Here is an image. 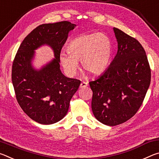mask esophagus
<instances>
[{
    "instance_id": "1",
    "label": "esophagus",
    "mask_w": 159,
    "mask_h": 159,
    "mask_svg": "<svg viewBox=\"0 0 159 159\" xmlns=\"http://www.w3.org/2000/svg\"><path fill=\"white\" fill-rule=\"evenodd\" d=\"M88 82H85V81H83L81 83H80V88H85V87H87L88 86Z\"/></svg>"
}]
</instances>
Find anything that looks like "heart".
I'll list each match as a JSON object with an SVG mask.
<instances>
[{
  "label": "heart",
  "instance_id": "1",
  "mask_svg": "<svg viewBox=\"0 0 159 159\" xmlns=\"http://www.w3.org/2000/svg\"><path fill=\"white\" fill-rule=\"evenodd\" d=\"M67 54L60 55V62L69 74H74L78 61H81L83 69L93 75L106 71L113 52L110 38L102 33L83 34L75 38L66 46Z\"/></svg>",
  "mask_w": 159,
  "mask_h": 159
}]
</instances>
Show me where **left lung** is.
<instances>
[{"label":"left lung","instance_id":"left-lung-1","mask_svg":"<svg viewBox=\"0 0 159 159\" xmlns=\"http://www.w3.org/2000/svg\"><path fill=\"white\" fill-rule=\"evenodd\" d=\"M114 31L116 55L106 71L89 83L93 114L109 126L121 124L136 114L151 82L149 64L142 45L120 29L114 27Z\"/></svg>","mask_w":159,"mask_h":159}]
</instances>
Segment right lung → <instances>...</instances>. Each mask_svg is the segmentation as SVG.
I'll use <instances>...</instances> for the list:
<instances>
[{
  "mask_svg": "<svg viewBox=\"0 0 159 159\" xmlns=\"http://www.w3.org/2000/svg\"><path fill=\"white\" fill-rule=\"evenodd\" d=\"M76 26L68 21L39 25L24 39L13 61L12 81L17 100L25 114L41 124H52L65 116L80 84V80L64 76L60 65L61 48ZM45 44L53 48L56 58L36 70L31 65L34 50Z\"/></svg>",
  "mask_w": 159,
  "mask_h": 159,
  "instance_id": "obj_1",
  "label": "right lung"
}]
</instances>
